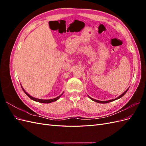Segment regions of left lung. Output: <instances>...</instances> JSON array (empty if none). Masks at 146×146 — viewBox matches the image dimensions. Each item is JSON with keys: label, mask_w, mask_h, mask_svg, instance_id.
Returning a JSON list of instances; mask_svg holds the SVG:
<instances>
[{"label": "left lung", "mask_w": 146, "mask_h": 146, "mask_svg": "<svg viewBox=\"0 0 146 146\" xmlns=\"http://www.w3.org/2000/svg\"><path fill=\"white\" fill-rule=\"evenodd\" d=\"M128 90H129V88H128V89L123 92V93H122L120 96H119L118 98H116V99H112V100H107V101H100V100H96V99H92V98H90V97L89 96V98L92 100H93V101H94V102H98V103H100V104H107V103H109V102H112V101H114V100H117V99H119V98H122V97L124 95L126 92H127V91H128Z\"/></svg>", "instance_id": "left-lung-1"}]
</instances>
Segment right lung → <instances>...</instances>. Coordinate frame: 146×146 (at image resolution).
Masks as SVG:
<instances>
[{"instance_id": "right-lung-1", "label": "right lung", "mask_w": 146, "mask_h": 146, "mask_svg": "<svg viewBox=\"0 0 146 146\" xmlns=\"http://www.w3.org/2000/svg\"><path fill=\"white\" fill-rule=\"evenodd\" d=\"M21 87H22V86H21ZM22 89L23 90V91H24V92H25V94L27 95L29 98H30L32 100H35V101H36V102H40V103H43V104H48V103H51V102H55V101H56V100H58L60 97L61 96V95L63 94V93L61 94L60 96H59L58 97H57V98H54V99H48V100H44V99H36V98H33L32 96H30L27 92H25V91L23 89V88L22 87Z\"/></svg>"}]
</instances>
